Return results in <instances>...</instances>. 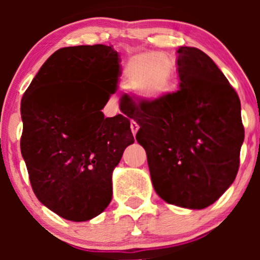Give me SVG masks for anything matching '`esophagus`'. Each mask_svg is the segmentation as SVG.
I'll return each instance as SVG.
<instances>
[{
    "instance_id": "esophagus-1",
    "label": "esophagus",
    "mask_w": 260,
    "mask_h": 260,
    "mask_svg": "<svg viewBox=\"0 0 260 260\" xmlns=\"http://www.w3.org/2000/svg\"><path fill=\"white\" fill-rule=\"evenodd\" d=\"M138 129H140V125H138L136 122H131V131H132L133 136L137 135Z\"/></svg>"
}]
</instances>
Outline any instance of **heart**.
<instances>
[{
    "mask_svg": "<svg viewBox=\"0 0 260 260\" xmlns=\"http://www.w3.org/2000/svg\"><path fill=\"white\" fill-rule=\"evenodd\" d=\"M172 61L159 52H145L133 56L125 69L128 85L137 86L142 98L158 99L169 90L171 84Z\"/></svg>",
    "mask_w": 260,
    "mask_h": 260,
    "instance_id": "b5f03b06",
    "label": "heart"
}]
</instances>
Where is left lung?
I'll list each match as a JSON object with an SVG mask.
<instances>
[{
	"mask_svg": "<svg viewBox=\"0 0 260 260\" xmlns=\"http://www.w3.org/2000/svg\"><path fill=\"white\" fill-rule=\"evenodd\" d=\"M180 89L154 101L124 96L128 117L140 124L152 185L166 203L201 210L237 177L244 141L239 96L211 57L177 50Z\"/></svg>",
	"mask_w": 260,
	"mask_h": 260,
	"instance_id": "8db88e82",
	"label": "left lung"
}]
</instances>
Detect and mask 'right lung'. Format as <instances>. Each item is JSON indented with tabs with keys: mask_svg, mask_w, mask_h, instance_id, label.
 Segmentation results:
<instances>
[{
	"mask_svg": "<svg viewBox=\"0 0 260 260\" xmlns=\"http://www.w3.org/2000/svg\"><path fill=\"white\" fill-rule=\"evenodd\" d=\"M120 75L113 46L55 51L21 101V153L43 205L72 221H86L112 200V175L135 142L128 118L102 109Z\"/></svg>",
	"mask_w": 260,
	"mask_h": 260,
	"instance_id": "add662e5",
	"label": "right lung"
}]
</instances>
